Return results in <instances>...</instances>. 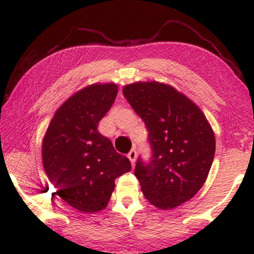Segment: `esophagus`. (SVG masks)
<instances>
[{
  "instance_id": "1",
  "label": "esophagus",
  "mask_w": 254,
  "mask_h": 254,
  "mask_svg": "<svg viewBox=\"0 0 254 254\" xmlns=\"http://www.w3.org/2000/svg\"><path fill=\"white\" fill-rule=\"evenodd\" d=\"M128 158H129V161L131 164H135V161H136V150L135 149H131L129 151V154H128Z\"/></svg>"
}]
</instances>
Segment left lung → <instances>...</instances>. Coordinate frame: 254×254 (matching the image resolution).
Returning <instances> with one entry per match:
<instances>
[{
    "mask_svg": "<svg viewBox=\"0 0 254 254\" xmlns=\"http://www.w3.org/2000/svg\"><path fill=\"white\" fill-rule=\"evenodd\" d=\"M123 93L144 121L152 149L151 161L138 158L134 175L149 202L173 209L206 182L216 144L213 128L196 104L169 84L135 82Z\"/></svg>",
    "mask_w": 254,
    "mask_h": 254,
    "instance_id": "1",
    "label": "left lung"
}]
</instances>
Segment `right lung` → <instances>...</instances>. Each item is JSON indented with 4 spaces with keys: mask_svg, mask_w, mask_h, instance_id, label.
Segmentation results:
<instances>
[{
    "mask_svg": "<svg viewBox=\"0 0 254 254\" xmlns=\"http://www.w3.org/2000/svg\"><path fill=\"white\" fill-rule=\"evenodd\" d=\"M116 83H95L74 93L55 112L43 140L45 172L57 194L82 213L105 209L114 180L130 171L98 124L116 100Z\"/></svg>",
    "mask_w": 254,
    "mask_h": 254,
    "instance_id": "add662e5",
    "label": "right lung"
}]
</instances>
